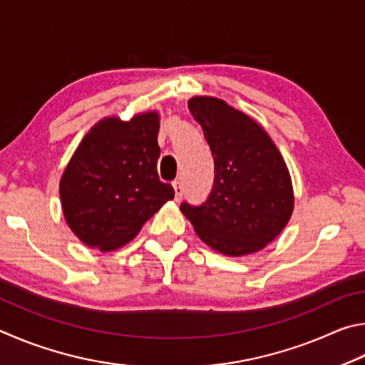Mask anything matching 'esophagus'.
<instances>
[{"label": "esophagus", "mask_w": 365, "mask_h": 365, "mask_svg": "<svg viewBox=\"0 0 365 365\" xmlns=\"http://www.w3.org/2000/svg\"><path fill=\"white\" fill-rule=\"evenodd\" d=\"M173 189H175V200L179 202V200L182 199V192H184L182 184L179 182V181H175V182H173Z\"/></svg>", "instance_id": "esophagus-1"}]
</instances>
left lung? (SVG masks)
Segmentation results:
<instances>
[{"instance_id":"left-lung-1","label":"left lung","mask_w":365,"mask_h":365,"mask_svg":"<svg viewBox=\"0 0 365 365\" xmlns=\"http://www.w3.org/2000/svg\"><path fill=\"white\" fill-rule=\"evenodd\" d=\"M187 107L215 160L207 202L181 212L213 250L244 257L263 250L284 231L295 205L282 153L263 128L226 101L195 96Z\"/></svg>"}]
</instances>
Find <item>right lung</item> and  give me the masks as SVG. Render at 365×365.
<instances>
[{
    "label": "right lung",
    "instance_id": "add662e5",
    "mask_svg": "<svg viewBox=\"0 0 365 365\" xmlns=\"http://www.w3.org/2000/svg\"><path fill=\"white\" fill-rule=\"evenodd\" d=\"M155 110L98 121L67 163L59 184L63 218L83 244L112 252L175 197L160 181Z\"/></svg>",
    "mask_w": 365,
    "mask_h": 365
}]
</instances>
